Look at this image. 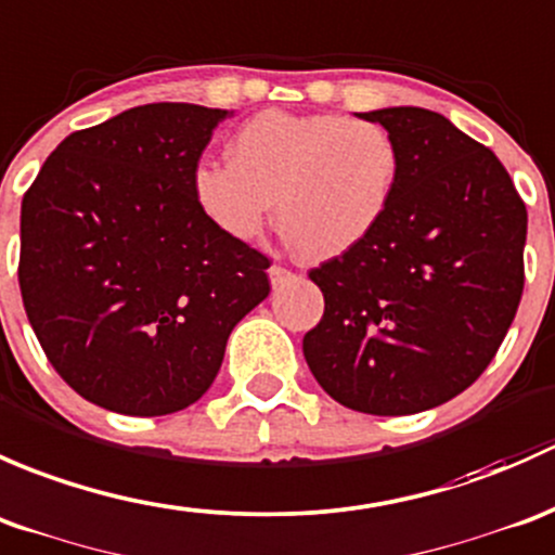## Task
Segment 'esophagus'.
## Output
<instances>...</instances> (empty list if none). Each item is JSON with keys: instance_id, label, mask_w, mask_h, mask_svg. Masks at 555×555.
Masks as SVG:
<instances>
[{"instance_id": "34e87169", "label": "esophagus", "mask_w": 555, "mask_h": 555, "mask_svg": "<svg viewBox=\"0 0 555 555\" xmlns=\"http://www.w3.org/2000/svg\"><path fill=\"white\" fill-rule=\"evenodd\" d=\"M296 275L291 270H285L283 264H272L270 267V280H272V285H283V283H288V280H294Z\"/></svg>"}]
</instances>
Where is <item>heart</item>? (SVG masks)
Wrapping results in <instances>:
<instances>
[{"label":"heart","mask_w":555,"mask_h":555,"mask_svg":"<svg viewBox=\"0 0 555 555\" xmlns=\"http://www.w3.org/2000/svg\"><path fill=\"white\" fill-rule=\"evenodd\" d=\"M230 163L192 170L199 214L232 240H254L278 203V221L305 259L358 248L390 214L401 150L387 128L345 114H256L232 135Z\"/></svg>","instance_id":"obj_1"}]
</instances>
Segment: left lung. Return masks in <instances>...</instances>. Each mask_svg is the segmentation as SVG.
<instances>
[{"instance_id": "8db88e82", "label": "left lung", "mask_w": 555, "mask_h": 555, "mask_svg": "<svg viewBox=\"0 0 555 555\" xmlns=\"http://www.w3.org/2000/svg\"><path fill=\"white\" fill-rule=\"evenodd\" d=\"M361 117L398 141L401 181L369 240L310 270L325 310L301 347L336 403L403 416L460 396L500 350L524 294L527 205L496 154L441 114Z\"/></svg>"}]
</instances>
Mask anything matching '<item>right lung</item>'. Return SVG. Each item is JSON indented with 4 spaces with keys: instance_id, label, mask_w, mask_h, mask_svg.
I'll return each mask as SVG.
<instances>
[{
    "instance_id": "right-lung-1",
    "label": "right lung",
    "mask_w": 555,
    "mask_h": 555,
    "mask_svg": "<svg viewBox=\"0 0 555 555\" xmlns=\"http://www.w3.org/2000/svg\"><path fill=\"white\" fill-rule=\"evenodd\" d=\"M224 117L128 108L66 135L23 194V307L85 401L130 416L186 409L214 385L232 328L270 294V259L216 230L192 197Z\"/></svg>"
}]
</instances>
